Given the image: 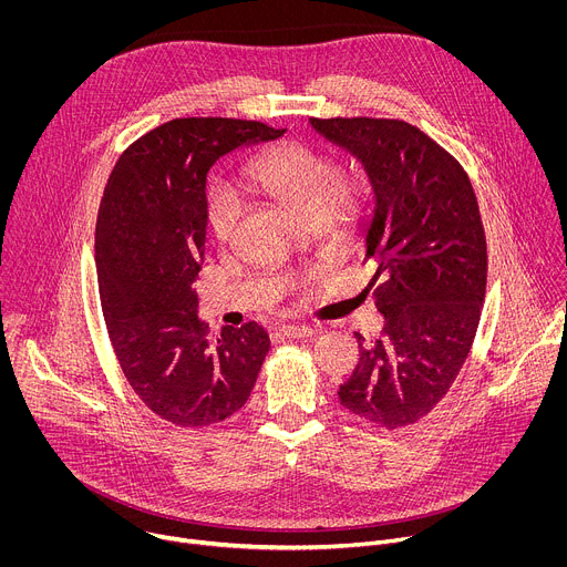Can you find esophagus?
I'll return each mask as SVG.
<instances>
[{"mask_svg": "<svg viewBox=\"0 0 567 567\" xmlns=\"http://www.w3.org/2000/svg\"><path fill=\"white\" fill-rule=\"evenodd\" d=\"M276 332L287 339H309L313 334L309 326H280Z\"/></svg>", "mask_w": 567, "mask_h": 567, "instance_id": "1", "label": "esophagus"}]
</instances>
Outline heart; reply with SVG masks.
Instances as JSON below:
<instances>
[{"label": "heart", "instance_id": "heart-1", "mask_svg": "<svg viewBox=\"0 0 567 567\" xmlns=\"http://www.w3.org/2000/svg\"><path fill=\"white\" fill-rule=\"evenodd\" d=\"M247 182L258 193L276 199L302 221L328 219L352 204V188L339 161L302 143H285L260 154L247 171ZM239 199L226 186L206 195V219L215 237L226 239L239 217Z\"/></svg>", "mask_w": 567, "mask_h": 567}]
</instances>
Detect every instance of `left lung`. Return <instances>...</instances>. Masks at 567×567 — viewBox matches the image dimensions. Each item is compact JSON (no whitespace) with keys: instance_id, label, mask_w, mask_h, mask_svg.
<instances>
[{"instance_id":"left-lung-1","label":"left lung","mask_w":567,"mask_h":567,"mask_svg":"<svg viewBox=\"0 0 567 567\" xmlns=\"http://www.w3.org/2000/svg\"><path fill=\"white\" fill-rule=\"evenodd\" d=\"M365 173L374 208L365 260L383 332L365 343L343 406L383 429L409 426L435 409L468 357L487 287V241L473 186L457 161L411 123L309 118Z\"/></svg>"}]
</instances>
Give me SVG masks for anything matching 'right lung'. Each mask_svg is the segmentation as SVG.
I'll list each match as a JSON object with an SVG mask.
<instances>
[{
  "mask_svg": "<svg viewBox=\"0 0 567 567\" xmlns=\"http://www.w3.org/2000/svg\"><path fill=\"white\" fill-rule=\"evenodd\" d=\"M287 130L258 121L175 118L116 161L96 221L107 332L132 390L175 426L204 429L245 406L269 352L258 322L210 334L197 280L206 249V177L224 154Z\"/></svg>",
  "mask_w": 567,
  "mask_h": 567,
  "instance_id": "right-lung-1",
  "label": "right lung"
}]
</instances>
